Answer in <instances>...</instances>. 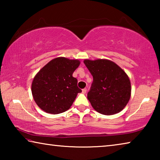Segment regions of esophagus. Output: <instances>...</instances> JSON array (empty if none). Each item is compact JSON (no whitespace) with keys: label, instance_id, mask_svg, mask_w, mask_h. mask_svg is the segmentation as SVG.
<instances>
[{"label":"esophagus","instance_id":"34e87169","mask_svg":"<svg viewBox=\"0 0 160 160\" xmlns=\"http://www.w3.org/2000/svg\"><path fill=\"white\" fill-rule=\"evenodd\" d=\"M82 92L83 94H85V93L87 92V89H86V88L82 89Z\"/></svg>","mask_w":160,"mask_h":160}]
</instances>
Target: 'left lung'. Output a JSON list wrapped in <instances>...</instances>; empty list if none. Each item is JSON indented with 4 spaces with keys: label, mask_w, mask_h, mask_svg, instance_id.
<instances>
[{
    "label": "left lung",
    "mask_w": 160,
    "mask_h": 160,
    "mask_svg": "<svg viewBox=\"0 0 160 160\" xmlns=\"http://www.w3.org/2000/svg\"><path fill=\"white\" fill-rule=\"evenodd\" d=\"M93 77L88 99L97 112L113 115L121 112L129 102L131 85L128 75L108 59L84 60Z\"/></svg>",
    "instance_id": "left-lung-1"
}]
</instances>
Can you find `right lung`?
<instances>
[{
    "instance_id": "add662e5",
    "label": "right lung",
    "mask_w": 160,
    "mask_h": 160,
    "mask_svg": "<svg viewBox=\"0 0 160 160\" xmlns=\"http://www.w3.org/2000/svg\"><path fill=\"white\" fill-rule=\"evenodd\" d=\"M80 61L65 57L53 58L35 75L32 94L37 106L44 112L58 114L68 110L78 93V80L72 73Z\"/></svg>"
}]
</instances>
